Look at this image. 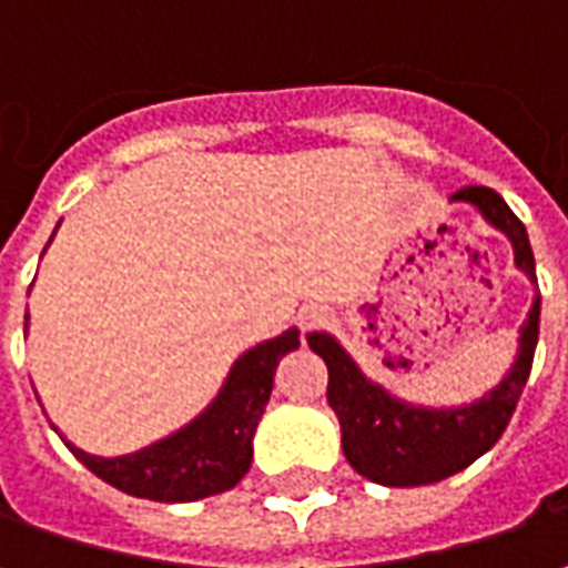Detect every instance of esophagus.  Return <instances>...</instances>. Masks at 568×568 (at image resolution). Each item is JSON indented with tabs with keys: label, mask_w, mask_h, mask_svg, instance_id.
Listing matches in <instances>:
<instances>
[{
	"label": "esophagus",
	"mask_w": 568,
	"mask_h": 568,
	"mask_svg": "<svg viewBox=\"0 0 568 568\" xmlns=\"http://www.w3.org/2000/svg\"><path fill=\"white\" fill-rule=\"evenodd\" d=\"M301 328H316V325H322V322L328 320V310L322 307V304H310V307L301 310Z\"/></svg>",
	"instance_id": "obj_1"
}]
</instances>
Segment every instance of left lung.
I'll return each mask as SVG.
<instances>
[{
    "mask_svg": "<svg viewBox=\"0 0 568 568\" xmlns=\"http://www.w3.org/2000/svg\"><path fill=\"white\" fill-rule=\"evenodd\" d=\"M453 200L471 203L493 227H499L511 240L514 264L538 285L529 236L511 206L493 187L484 185L463 187L453 194ZM538 316L541 295H536L520 328V349L505 381L484 398L463 407H417L398 402L358 371L332 334H310V349L328 365V405L341 419L346 463L383 487H423L468 468L501 438V432L511 423L514 407L532 371Z\"/></svg>",
    "mask_w": 568,
    "mask_h": 568,
    "instance_id": "8db88e82",
    "label": "left lung"
}]
</instances>
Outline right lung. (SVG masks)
Masks as SVG:
<instances>
[{
  "mask_svg": "<svg viewBox=\"0 0 568 568\" xmlns=\"http://www.w3.org/2000/svg\"><path fill=\"white\" fill-rule=\"evenodd\" d=\"M297 346V328L252 346L236 358L219 398L197 419H191L170 438L154 440L145 450L105 459L79 450L69 440L67 447L93 475L136 499L197 501L224 493L236 487L248 471L252 438L271 402L276 365Z\"/></svg>",
  "mask_w": 568,
  "mask_h": 568,
  "instance_id": "obj_1",
  "label": "right lung"
}]
</instances>
